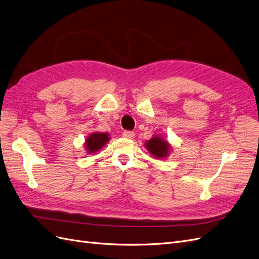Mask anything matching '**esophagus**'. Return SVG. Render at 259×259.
Returning a JSON list of instances; mask_svg holds the SVG:
<instances>
[{
    "label": "esophagus",
    "mask_w": 259,
    "mask_h": 259,
    "mask_svg": "<svg viewBox=\"0 0 259 259\" xmlns=\"http://www.w3.org/2000/svg\"><path fill=\"white\" fill-rule=\"evenodd\" d=\"M122 137H123L124 139L131 140V139H133V138L136 137V133L132 132V131H124V132L122 133Z\"/></svg>",
    "instance_id": "obj_1"
}]
</instances>
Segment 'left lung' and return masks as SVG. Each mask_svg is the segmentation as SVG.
Segmentation results:
<instances>
[{
    "label": "left lung",
    "mask_w": 259,
    "mask_h": 259,
    "mask_svg": "<svg viewBox=\"0 0 259 259\" xmlns=\"http://www.w3.org/2000/svg\"><path fill=\"white\" fill-rule=\"evenodd\" d=\"M145 148L157 159H164L172 152V145L164 138L154 135L151 139L145 141Z\"/></svg>",
    "instance_id": "left-lung-1"
}]
</instances>
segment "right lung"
<instances>
[{
	"mask_svg": "<svg viewBox=\"0 0 259 259\" xmlns=\"http://www.w3.org/2000/svg\"><path fill=\"white\" fill-rule=\"evenodd\" d=\"M111 140L107 132H93L86 138L84 147L87 154H96L102 149L104 145Z\"/></svg>",
	"mask_w": 259,
	"mask_h": 259,
	"instance_id": "1",
	"label": "right lung"
}]
</instances>
